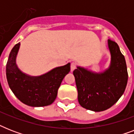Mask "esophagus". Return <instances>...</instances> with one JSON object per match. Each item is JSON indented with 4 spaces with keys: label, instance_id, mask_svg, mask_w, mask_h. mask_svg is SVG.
I'll return each instance as SVG.
<instances>
[{
    "label": "esophagus",
    "instance_id": "1",
    "mask_svg": "<svg viewBox=\"0 0 134 134\" xmlns=\"http://www.w3.org/2000/svg\"><path fill=\"white\" fill-rule=\"evenodd\" d=\"M76 65L75 63H71V71H73L74 69H76Z\"/></svg>",
    "mask_w": 134,
    "mask_h": 134
}]
</instances>
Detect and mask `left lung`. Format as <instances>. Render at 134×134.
<instances>
[{
  "label": "left lung",
  "instance_id": "8db88e82",
  "mask_svg": "<svg viewBox=\"0 0 134 134\" xmlns=\"http://www.w3.org/2000/svg\"><path fill=\"white\" fill-rule=\"evenodd\" d=\"M110 54L109 67L94 72L77 66L73 71L78 90V100L83 108L94 112L103 111L116 103L125 90L128 80L127 65L116 42L108 40Z\"/></svg>",
  "mask_w": 134,
  "mask_h": 134
}]
</instances>
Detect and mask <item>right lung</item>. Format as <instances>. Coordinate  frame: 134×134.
Here are the masks:
<instances>
[{
  "label": "right lung",
  "instance_id": "1",
  "mask_svg": "<svg viewBox=\"0 0 134 134\" xmlns=\"http://www.w3.org/2000/svg\"><path fill=\"white\" fill-rule=\"evenodd\" d=\"M20 43L14 46L6 65L8 85L14 95L24 104L32 107L48 106L54 102L63 79L70 71V63L55 67L37 76L22 72L16 59Z\"/></svg>",
  "mask_w": 134,
  "mask_h": 134
}]
</instances>
